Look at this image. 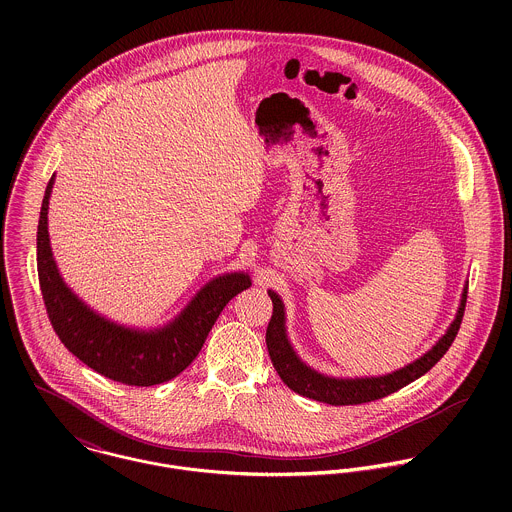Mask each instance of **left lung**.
I'll return each instance as SVG.
<instances>
[{"label": "left lung", "mask_w": 512, "mask_h": 512, "mask_svg": "<svg viewBox=\"0 0 512 512\" xmlns=\"http://www.w3.org/2000/svg\"><path fill=\"white\" fill-rule=\"evenodd\" d=\"M268 295L274 303V311H272V319L266 329V345H268V353H270L274 368L278 370L284 384H288V388H292L293 392H297L305 398L317 400V402H325L331 406H349V404L353 406V404H363V402L384 398V396L404 388L406 384L424 376L432 366L438 363L439 359L447 353V349L451 347V343L459 331L463 311H465V301H467V284L461 293L455 319L451 321L447 331L439 337L436 345L430 351H426L414 363L402 366L394 372L380 374V376H355V378L329 376V374H323V372L305 365L299 359V355L295 353V349L288 339L286 307H284L282 297L274 290H268Z\"/></svg>", "instance_id": "1"}]
</instances>
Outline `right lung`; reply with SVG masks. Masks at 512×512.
Listing matches in <instances>:
<instances>
[{
  "label": "right lung",
  "mask_w": 512,
  "mask_h": 512,
  "mask_svg": "<svg viewBox=\"0 0 512 512\" xmlns=\"http://www.w3.org/2000/svg\"><path fill=\"white\" fill-rule=\"evenodd\" d=\"M51 177L37 226V272L51 325L63 345L84 365L128 386H153L175 378L199 355L224 305L252 286L246 272L213 278L187 307L157 329L126 327L86 305L65 284L49 240Z\"/></svg>",
  "instance_id": "right-lung-1"
}]
</instances>
